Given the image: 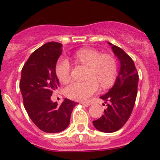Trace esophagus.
I'll return each mask as SVG.
<instances>
[{
	"mask_svg": "<svg viewBox=\"0 0 160 160\" xmlns=\"http://www.w3.org/2000/svg\"><path fill=\"white\" fill-rule=\"evenodd\" d=\"M81 104L83 107H86V108L89 107V106L90 105V104L89 102H81Z\"/></svg>",
	"mask_w": 160,
	"mask_h": 160,
	"instance_id": "esophagus-1",
	"label": "esophagus"
}]
</instances>
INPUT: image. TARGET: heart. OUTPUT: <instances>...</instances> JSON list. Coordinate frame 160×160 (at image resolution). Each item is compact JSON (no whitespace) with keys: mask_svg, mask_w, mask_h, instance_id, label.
Here are the masks:
<instances>
[{"mask_svg":"<svg viewBox=\"0 0 160 160\" xmlns=\"http://www.w3.org/2000/svg\"><path fill=\"white\" fill-rule=\"evenodd\" d=\"M74 57L80 63L87 67L83 82L71 81L64 88V94L76 101H87L98 90V84L107 88L111 84L117 73L116 60L111 55H102L95 49H80ZM56 74L59 81L65 83L70 78L71 66L65 57L59 58L56 65Z\"/></svg>","mask_w":160,"mask_h":160,"instance_id":"obj_1","label":"heart"}]
</instances>
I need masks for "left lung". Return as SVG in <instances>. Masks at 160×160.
<instances>
[{
  "instance_id": "left-lung-1",
  "label": "left lung",
  "mask_w": 160,
  "mask_h": 160,
  "mask_svg": "<svg viewBox=\"0 0 160 160\" xmlns=\"http://www.w3.org/2000/svg\"><path fill=\"white\" fill-rule=\"evenodd\" d=\"M108 44L120 61V70L114 86L100 97L108 106L104 114L93 122L97 129L106 133L119 130L128 120L135 105L138 83V74L132 58L121 48Z\"/></svg>"
}]
</instances>
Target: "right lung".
<instances>
[{"label":"right lung","mask_w":160,"mask_h":160,"mask_svg":"<svg viewBox=\"0 0 160 160\" xmlns=\"http://www.w3.org/2000/svg\"><path fill=\"white\" fill-rule=\"evenodd\" d=\"M62 46L55 42L46 43L31 55L22 70L19 86L25 110L33 123L47 133L66 129L77 104L66 98L59 106L50 99L59 85L55 69Z\"/></svg>","instance_id":"add662e5"}]
</instances>
